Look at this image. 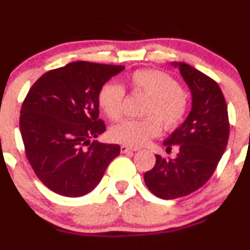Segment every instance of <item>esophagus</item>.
Here are the masks:
<instances>
[{"label":"esophagus","mask_w":250,"mask_h":250,"mask_svg":"<svg viewBox=\"0 0 250 250\" xmlns=\"http://www.w3.org/2000/svg\"><path fill=\"white\" fill-rule=\"evenodd\" d=\"M137 150H138V148H135V147H129V146H125V145L121 146V151H122L123 153L134 152V151H137Z\"/></svg>","instance_id":"obj_1"}]
</instances>
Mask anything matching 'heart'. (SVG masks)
I'll return each mask as SVG.
<instances>
[{
  "label": "heart",
  "instance_id": "heart-1",
  "mask_svg": "<svg viewBox=\"0 0 250 250\" xmlns=\"http://www.w3.org/2000/svg\"><path fill=\"white\" fill-rule=\"evenodd\" d=\"M129 85L133 92L148 97L144 112L147 117L128 120L113 127L110 132L113 141L138 147L160 134L161 120L167 129H174L183 122L188 100L178 81L169 74L153 69L138 70L130 76ZM98 103L111 121L121 120L125 113V89L116 83H106L100 89Z\"/></svg>",
  "mask_w": 250,
  "mask_h": 250
}]
</instances>
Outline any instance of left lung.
Returning a JSON list of instances; mask_svg holds the SVG:
<instances>
[{
    "label": "left lung",
    "instance_id": "left-lung-1",
    "mask_svg": "<svg viewBox=\"0 0 250 250\" xmlns=\"http://www.w3.org/2000/svg\"><path fill=\"white\" fill-rule=\"evenodd\" d=\"M179 69L191 92V111L186 120L163 140L173 160L156 155V165L144 174L148 190L162 200L184 197L209 180L225 151L230 133L228 105L218 83L185 62H170Z\"/></svg>",
    "mask_w": 250,
    "mask_h": 250
}]
</instances>
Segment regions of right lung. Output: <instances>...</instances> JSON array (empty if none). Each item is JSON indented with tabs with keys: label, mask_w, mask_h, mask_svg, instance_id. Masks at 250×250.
I'll return each instance as SVG.
<instances>
[{
	"label": "right lung",
	"mask_w": 250,
	"mask_h": 250,
	"mask_svg": "<svg viewBox=\"0 0 250 250\" xmlns=\"http://www.w3.org/2000/svg\"><path fill=\"white\" fill-rule=\"evenodd\" d=\"M125 66L74 62L34 83L20 111V133L37 178L55 193L80 197L97 188L121 152L97 140L105 132L98 95Z\"/></svg>",
	"instance_id": "right-lung-1"
}]
</instances>
